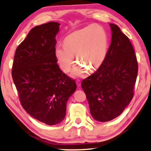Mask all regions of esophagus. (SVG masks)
I'll return each instance as SVG.
<instances>
[{
    "instance_id": "esophagus-1",
    "label": "esophagus",
    "mask_w": 151,
    "mask_h": 151,
    "mask_svg": "<svg viewBox=\"0 0 151 151\" xmlns=\"http://www.w3.org/2000/svg\"><path fill=\"white\" fill-rule=\"evenodd\" d=\"M76 85H77V86H81V81H80V80H77L76 81Z\"/></svg>"
}]
</instances>
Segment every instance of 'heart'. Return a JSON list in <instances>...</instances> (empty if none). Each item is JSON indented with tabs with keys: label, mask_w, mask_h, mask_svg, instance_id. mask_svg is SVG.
<instances>
[{
	"label": "heart",
	"mask_w": 151,
	"mask_h": 151,
	"mask_svg": "<svg viewBox=\"0 0 151 151\" xmlns=\"http://www.w3.org/2000/svg\"><path fill=\"white\" fill-rule=\"evenodd\" d=\"M108 39L103 27L91 24L73 32L64 39V46L58 45L55 55L60 68L68 72L74 63V56L78 61L72 70L75 76H85L87 69L91 71L100 68L105 60Z\"/></svg>",
	"instance_id": "obj_1"
}]
</instances>
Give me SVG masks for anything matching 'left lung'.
Listing matches in <instances>:
<instances>
[{
  "instance_id": "8db88e82",
  "label": "left lung",
  "mask_w": 151,
  "mask_h": 151,
  "mask_svg": "<svg viewBox=\"0 0 151 151\" xmlns=\"http://www.w3.org/2000/svg\"><path fill=\"white\" fill-rule=\"evenodd\" d=\"M111 43L100 68L84 79L81 86L88 102L92 116L99 122L116 118L133 97L138 74L134 48L117 25L110 23Z\"/></svg>"
}]
</instances>
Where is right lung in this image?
<instances>
[{"instance_id": "1", "label": "right lung", "mask_w": 151, "mask_h": 151, "mask_svg": "<svg viewBox=\"0 0 151 151\" xmlns=\"http://www.w3.org/2000/svg\"><path fill=\"white\" fill-rule=\"evenodd\" d=\"M60 24L49 22L30 30L14 55L12 76L20 103L33 118L48 125L60 123L75 81L57 65L55 50Z\"/></svg>"}]
</instances>
